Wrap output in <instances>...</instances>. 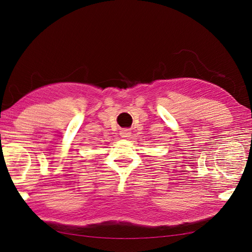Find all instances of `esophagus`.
<instances>
[{"label":"esophagus","mask_w":252,"mask_h":252,"mask_svg":"<svg viewBox=\"0 0 252 252\" xmlns=\"http://www.w3.org/2000/svg\"><path fill=\"white\" fill-rule=\"evenodd\" d=\"M130 135H131V133L129 132V130H122V131H120V136L123 137V138L130 137Z\"/></svg>","instance_id":"1"}]
</instances>
